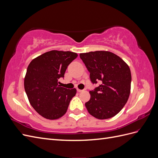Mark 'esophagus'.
I'll return each instance as SVG.
<instances>
[{
	"label": "esophagus",
	"mask_w": 158,
	"mask_h": 158,
	"mask_svg": "<svg viewBox=\"0 0 158 158\" xmlns=\"http://www.w3.org/2000/svg\"><path fill=\"white\" fill-rule=\"evenodd\" d=\"M77 91H78V92H82L84 90H82V89H77Z\"/></svg>",
	"instance_id": "obj_1"
}]
</instances>
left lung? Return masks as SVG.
Masks as SVG:
<instances>
[{
	"mask_svg": "<svg viewBox=\"0 0 158 158\" xmlns=\"http://www.w3.org/2000/svg\"><path fill=\"white\" fill-rule=\"evenodd\" d=\"M89 72L93 84H102L89 91L90 99L85 103L91 115L98 119L115 116L127 103L131 93V73L121 58L109 51H98L80 54Z\"/></svg>",
	"mask_w": 158,
	"mask_h": 158,
	"instance_id": "8db88e82",
	"label": "left lung"
}]
</instances>
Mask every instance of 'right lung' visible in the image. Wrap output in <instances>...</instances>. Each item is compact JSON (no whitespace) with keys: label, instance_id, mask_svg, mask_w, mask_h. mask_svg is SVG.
<instances>
[{"label":"right lung","instance_id":"1","mask_svg":"<svg viewBox=\"0 0 158 158\" xmlns=\"http://www.w3.org/2000/svg\"><path fill=\"white\" fill-rule=\"evenodd\" d=\"M78 55L70 51H51L31 60L27 69L24 88L31 106L40 115L54 120L63 116L76 89L60 87L68 66Z\"/></svg>","mask_w":158,"mask_h":158}]
</instances>
